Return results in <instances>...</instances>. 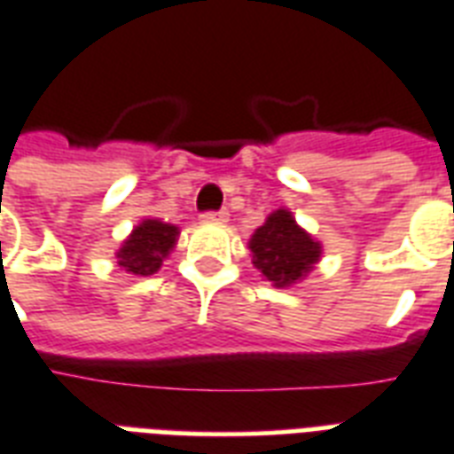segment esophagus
<instances>
[{
  "instance_id": "1",
  "label": "esophagus",
  "mask_w": 454,
  "mask_h": 454,
  "mask_svg": "<svg viewBox=\"0 0 454 454\" xmlns=\"http://www.w3.org/2000/svg\"><path fill=\"white\" fill-rule=\"evenodd\" d=\"M202 223H226L228 221V212H205L200 216Z\"/></svg>"
}]
</instances>
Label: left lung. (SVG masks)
I'll list each match as a JSON object with an SVG mask.
<instances>
[{"mask_svg": "<svg viewBox=\"0 0 454 454\" xmlns=\"http://www.w3.org/2000/svg\"><path fill=\"white\" fill-rule=\"evenodd\" d=\"M254 269L273 287L285 290L306 280L323 256V245L297 223L290 209H276L249 238Z\"/></svg>", "mask_w": 454, "mask_h": 454, "instance_id": "1", "label": "left lung"}]
</instances>
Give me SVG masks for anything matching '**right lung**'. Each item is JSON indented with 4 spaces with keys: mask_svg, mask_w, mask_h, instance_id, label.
I'll list each match as a JSON object with an SVG mask.
<instances>
[{
    "mask_svg": "<svg viewBox=\"0 0 454 454\" xmlns=\"http://www.w3.org/2000/svg\"><path fill=\"white\" fill-rule=\"evenodd\" d=\"M178 226L160 219H144L134 226L127 240L115 252L117 266L131 276L145 278L160 270L162 262L174 252L178 242Z\"/></svg>",
    "mask_w": 454,
    "mask_h": 454,
    "instance_id": "1",
    "label": "right lung"
}]
</instances>
